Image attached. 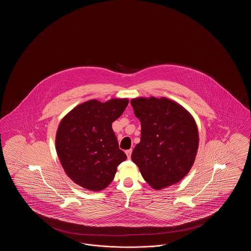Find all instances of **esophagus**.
I'll return each instance as SVG.
<instances>
[{
  "label": "esophagus",
  "instance_id": "obj_1",
  "mask_svg": "<svg viewBox=\"0 0 251 251\" xmlns=\"http://www.w3.org/2000/svg\"><path fill=\"white\" fill-rule=\"evenodd\" d=\"M131 149H130V150H127L126 151H125V153H126V155H127V157H128V159H130L131 158Z\"/></svg>",
  "mask_w": 251,
  "mask_h": 251
}]
</instances>
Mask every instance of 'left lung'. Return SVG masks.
I'll use <instances>...</instances> for the list:
<instances>
[{"label":"left lung","mask_w":251,"mask_h":251,"mask_svg":"<svg viewBox=\"0 0 251 251\" xmlns=\"http://www.w3.org/2000/svg\"><path fill=\"white\" fill-rule=\"evenodd\" d=\"M131 104L141 122L140 143L132 151V162L156 190L179 182L190 171L198 152L194 118L167 98H136Z\"/></svg>","instance_id":"8db88e82"}]
</instances>
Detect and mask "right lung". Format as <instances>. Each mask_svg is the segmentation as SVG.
<instances>
[{"label":"right lung","instance_id":"right-lung-1","mask_svg":"<svg viewBox=\"0 0 251 251\" xmlns=\"http://www.w3.org/2000/svg\"><path fill=\"white\" fill-rule=\"evenodd\" d=\"M129 103L128 99L105 102L91 100L73 108L61 120L55 148L66 174L78 185L99 192L112 182L127 159L112 129Z\"/></svg>","mask_w":251,"mask_h":251}]
</instances>
